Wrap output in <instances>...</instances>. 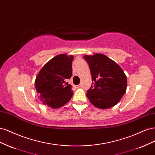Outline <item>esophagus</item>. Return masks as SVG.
<instances>
[{
    "label": "esophagus",
    "mask_w": 155,
    "mask_h": 155,
    "mask_svg": "<svg viewBox=\"0 0 155 155\" xmlns=\"http://www.w3.org/2000/svg\"><path fill=\"white\" fill-rule=\"evenodd\" d=\"M81 87V85H78L76 86V88H79V87Z\"/></svg>",
    "instance_id": "obj_1"
}]
</instances>
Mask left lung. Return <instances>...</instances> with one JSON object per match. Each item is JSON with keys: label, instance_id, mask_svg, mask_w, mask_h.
<instances>
[{"label": "left lung", "instance_id": "1", "mask_svg": "<svg viewBox=\"0 0 155 155\" xmlns=\"http://www.w3.org/2000/svg\"><path fill=\"white\" fill-rule=\"evenodd\" d=\"M93 83L87 92L91 104L100 109L116 105L123 97L127 81L124 72L114 61L104 54L85 55Z\"/></svg>", "mask_w": 155, "mask_h": 155}]
</instances>
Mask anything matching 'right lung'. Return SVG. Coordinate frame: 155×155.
I'll list each match as a JSON object with an SVG mask.
<instances>
[{
    "mask_svg": "<svg viewBox=\"0 0 155 155\" xmlns=\"http://www.w3.org/2000/svg\"><path fill=\"white\" fill-rule=\"evenodd\" d=\"M74 57L60 54L46 63L35 79V87L43 104L58 109L72 97V85L66 83L72 77Z\"/></svg>",
    "mask_w": 155,
    "mask_h": 155,
    "instance_id": "add662e5",
    "label": "right lung"
}]
</instances>
